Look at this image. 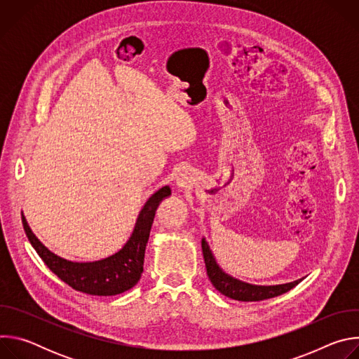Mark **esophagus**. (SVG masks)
<instances>
[{
	"mask_svg": "<svg viewBox=\"0 0 359 359\" xmlns=\"http://www.w3.org/2000/svg\"><path fill=\"white\" fill-rule=\"evenodd\" d=\"M176 183H177L179 187H189V186L191 184V179H190L189 173L184 172V173H180V175H179Z\"/></svg>",
	"mask_w": 359,
	"mask_h": 359,
	"instance_id": "obj_1",
	"label": "esophagus"
}]
</instances>
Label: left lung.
Masks as SVG:
<instances>
[{
    "label": "left lung",
    "mask_w": 359,
    "mask_h": 359,
    "mask_svg": "<svg viewBox=\"0 0 359 359\" xmlns=\"http://www.w3.org/2000/svg\"><path fill=\"white\" fill-rule=\"evenodd\" d=\"M201 250L204 264H206L208 276L212 284L217 291H220L223 295L237 299V301H262L267 298H273L277 295H281L291 288H294L298 283L302 281V278L295 280L292 283L280 284V285H252L248 283H243L237 278H233L231 276L226 274L219 264L216 263L215 255L208 244V241L201 238Z\"/></svg>",
    "instance_id": "obj_1"
}]
</instances>
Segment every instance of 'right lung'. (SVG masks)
<instances>
[{
    "instance_id": "1",
    "label": "right lung",
    "mask_w": 359,
    "mask_h": 359,
    "mask_svg": "<svg viewBox=\"0 0 359 359\" xmlns=\"http://www.w3.org/2000/svg\"><path fill=\"white\" fill-rule=\"evenodd\" d=\"M170 196V187L163 186L153 193L140 210L133 233L126 244L114 255L92 263H74L49 251L31 231L24 215L25 234L46 267L76 291L90 295H116L137 284L143 273L144 250L159 203Z\"/></svg>"
}]
</instances>
